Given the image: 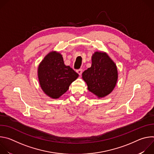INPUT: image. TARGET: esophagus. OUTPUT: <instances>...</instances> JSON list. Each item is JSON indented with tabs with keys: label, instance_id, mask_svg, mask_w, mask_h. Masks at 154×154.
Returning a JSON list of instances; mask_svg holds the SVG:
<instances>
[{
	"label": "esophagus",
	"instance_id": "esophagus-1",
	"mask_svg": "<svg viewBox=\"0 0 154 154\" xmlns=\"http://www.w3.org/2000/svg\"><path fill=\"white\" fill-rule=\"evenodd\" d=\"M82 71H83V70H82V69H77V72L80 75L82 74Z\"/></svg>",
	"mask_w": 154,
	"mask_h": 154
}]
</instances>
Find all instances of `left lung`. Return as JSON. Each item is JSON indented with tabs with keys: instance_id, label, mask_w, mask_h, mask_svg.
Segmentation results:
<instances>
[{
	"instance_id": "left-lung-1",
	"label": "left lung",
	"mask_w": 154,
	"mask_h": 154,
	"mask_svg": "<svg viewBox=\"0 0 154 154\" xmlns=\"http://www.w3.org/2000/svg\"><path fill=\"white\" fill-rule=\"evenodd\" d=\"M91 61V66L82 73V79L88 90L98 98H102L110 94L116 86L118 79L117 66L105 52H95Z\"/></svg>"
}]
</instances>
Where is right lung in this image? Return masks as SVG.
<instances>
[{"label": "right lung", "mask_w": 154, "mask_h": 154, "mask_svg": "<svg viewBox=\"0 0 154 154\" xmlns=\"http://www.w3.org/2000/svg\"><path fill=\"white\" fill-rule=\"evenodd\" d=\"M79 77L69 66L64 63L62 55L51 51L40 62L38 77L42 91L52 99H58L66 92L70 85Z\"/></svg>", "instance_id": "add662e5"}]
</instances>
